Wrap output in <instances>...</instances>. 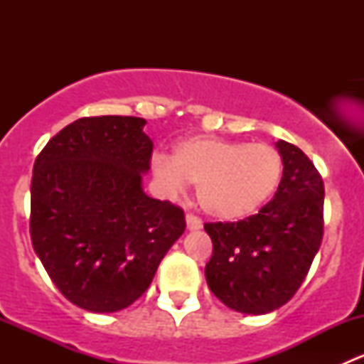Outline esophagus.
<instances>
[{
	"mask_svg": "<svg viewBox=\"0 0 364 364\" xmlns=\"http://www.w3.org/2000/svg\"><path fill=\"white\" fill-rule=\"evenodd\" d=\"M185 220H186V229H188V230L203 229V222H200V220L197 218L196 215H192V213H188Z\"/></svg>",
	"mask_w": 364,
	"mask_h": 364,
	"instance_id": "obj_1",
	"label": "esophagus"
}]
</instances>
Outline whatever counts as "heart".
Returning a JSON list of instances; mask_svg holds the SVG:
<instances>
[{
    "label": "heart",
    "mask_w": 364,
    "mask_h": 364,
    "mask_svg": "<svg viewBox=\"0 0 364 364\" xmlns=\"http://www.w3.org/2000/svg\"><path fill=\"white\" fill-rule=\"evenodd\" d=\"M153 174L168 188L197 185V199L208 215L237 222L259 211L282 181V156L262 142L227 141L197 135L179 141L172 156L155 155Z\"/></svg>",
    "instance_id": "b5f03b06"
}]
</instances>
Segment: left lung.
<instances>
[{"label": "left lung", "instance_id": "obj_1", "mask_svg": "<svg viewBox=\"0 0 364 364\" xmlns=\"http://www.w3.org/2000/svg\"><path fill=\"white\" fill-rule=\"evenodd\" d=\"M284 174L274 197L236 223H205L213 255L211 292L230 310L264 315L287 303L303 284L322 241L324 183L310 159L278 141Z\"/></svg>", "mask_w": 364, "mask_h": 364}]
</instances>
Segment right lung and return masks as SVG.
<instances>
[{
  "label": "right lung",
  "instance_id": "add662e5",
  "mask_svg": "<svg viewBox=\"0 0 364 364\" xmlns=\"http://www.w3.org/2000/svg\"><path fill=\"white\" fill-rule=\"evenodd\" d=\"M146 119L80 117L33 167L31 243L70 303L95 314L130 306L185 232V215L142 188L153 141Z\"/></svg>",
  "mask_w": 364,
  "mask_h": 364
}]
</instances>
